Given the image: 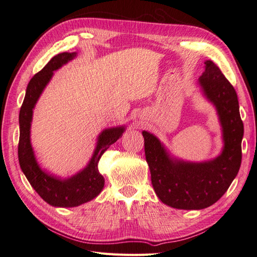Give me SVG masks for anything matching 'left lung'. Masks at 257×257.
<instances>
[{
	"label": "left lung",
	"instance_id": "1",
	"mask_svg": "<svg viewBox=\"0 0 257 257\" xmlns=\"http://www.w3.org/2000/svg\"><path fill=\"white\" fill-rule=\"evenodd\" d=\"M205 64L198 84L219 115L224 143L222 152L209 161H183L173 157L157 136L143 131L153 189L162 203L176 209L199 210L216 203L241 165L243 123L237 93L212 61L208 60Z\"/></svg>",
	"mask_w": 257,
	"mask_h": 257
}]
</instances>
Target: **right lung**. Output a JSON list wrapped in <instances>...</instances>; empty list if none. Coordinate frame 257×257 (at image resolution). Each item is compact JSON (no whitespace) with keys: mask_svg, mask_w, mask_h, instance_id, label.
I'll list each match as a JSON object with an SVG mask.
<instances>
[{"mask_svg":"<svg viewBox=\"0 0 257 257\" xmlns=\"http://www.w3.org/2000/svg\"><path fill=\"white\" fill-rule=\"evenodd\" d=\"M76 56V52L57 54L30 80L19 113L18 159L21 170L32 188L46 203L61 208L80 206L95 198L102 192L105 179L98 172V161L108 148L118 141L125 131L124 125L103 130L97 137L96 147L87 166L72 177L63 179L49 174L42 169L37 163L31 144L33 109L46 85L51 80L53 72L58 71Z\"/></svg>","mask_w":257,"mask_h":257,"instance_id":"add662e5","label":"right lung"}]
</instances>
